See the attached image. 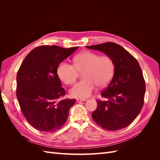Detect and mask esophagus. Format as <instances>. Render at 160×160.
Here are the masks:
<instances>
[{"label":"esophagus","mask_w":160,"mask_h":160,"mask_svg":"<svg viewBox=\"0 0 160 160\" xmlns=\"http://www.w3.org/2000/svg\"><path fill=\"white\" fill-rule=\"evenodd\" d=\"M88 101V99H77V102H80V101Z\"/></svg>","instance_id":"obj_1"}]
</instances>
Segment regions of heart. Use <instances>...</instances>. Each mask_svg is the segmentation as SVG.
<instances>
[{"instance_id": "obj_1", "label": "heart", "mask_w": 160, "mask_h": 160, "mask_svg": "<svg viewBox=\"0 0 160 160\" xmlns=\"http://www.w3.org/2000/svg\"><path fill=\"white\" fill-rule=\"evenodd\" d=\"M74 65L62 61L57 67V75L65 84L74 83L78 76V71H83L84 79L76 83L70 90L75 98L89 97L96 85L104 87L112 79L115 63L108 55H101L95 52L85 51L75 56Z\"/></svg>"}]
</instances>
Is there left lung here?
Listing matches in <instances>:
<instances>
[{
	"instance_id": "8db88e82",
	"label": "left lung",
	"mask_w": 160,
	"mask_h": 160,
	"mask_svg": "<svg viewBox=\"0 0 160 160\" xmlns=\"http://www.w3.org/2000/svg\"><path fill=\"white\" fill-rule=\"evenodd\" d=\"M112 58L114 75L101 95L107 101L98 100V107L91 117L101 128L117 131L128 127L141 111L143 105L146 83L138 61L124 48L109 42L93 46Z\"/></svg>"
}]
</instances>
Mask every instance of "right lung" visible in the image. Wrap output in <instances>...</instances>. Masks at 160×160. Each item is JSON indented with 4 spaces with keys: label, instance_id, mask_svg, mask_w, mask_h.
<instances>
[{
    "label": "right lung",
    "instance_id": "right-lung-1",
    "mask_svg": "<svg viewBox=\"0 0 160 160\" xmlns=\"http://www.w3.org/2000/svg\"><path fill=\"white\" fill-rule=\"evenodd\" d=\"M79 47L57 45L35 48L25 57L17 75V98L21 109L32 126L52 132L67 122L75 99L65 95L57 75V67Z\"/></svg>",
    "mask_w": 160,
    "mask_h": 160
}]
</instances>
